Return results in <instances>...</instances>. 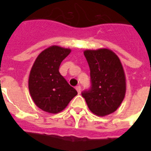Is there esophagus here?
I'll use <instances>...</instances> for the list:
<instances>
[{
	"mask_svg": "<svg viewBox=\"0 0 151 151\" xmlns=\"http://www.w3.org/2000/svg\"><path fill=\"white\" fill-rule=\"evenodd\" d=\"M76 90L78 91V94H80L81 92V88L80 85H78V86H77V87H76Z\"/></svg>",
	"mask_w": 151,
	"mask_h": 151,
	"instance_id": "esophagus-1",
	"label": "esophagus"
}]
</instances>
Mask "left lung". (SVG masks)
I'll return each instance as SVG.
<instances>
[{
    "label": "left lung",
    "instance_id": "1",
    "mask_svg": "<svg viewBox=\"0 0 151 151\" xmlns=\"http://www.w3.org/2000/svg\"><path fill=\"white\" fill-rule=\"evenodd\" d=\"M90 68L92 86L82 92L89 110L104 117L122 104L126 92V79L121 60L108 48L84 52Z\"/></svg>",
    "mask_w": 151,
    "mask_h": 151
}]
</instances>
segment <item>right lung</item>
Here are the masks:
<instances>
[{"mask_svg": "<svg viewBox=\"0 0 151 151\" xmlns=\"http://www.w3.org/2000/svg\"><path fill=\"white\" fill-rule=\"evenodd\" d=\"M70 52V48L50 46L38 55L30 70L29 94L37 106L45 112H61L78 95L59 71L62 61Z\"/></svg>", "mask_w": 151, "mask_h": 151, "instance_id": "add662e5", "label": "right lung"}]
</instances>
